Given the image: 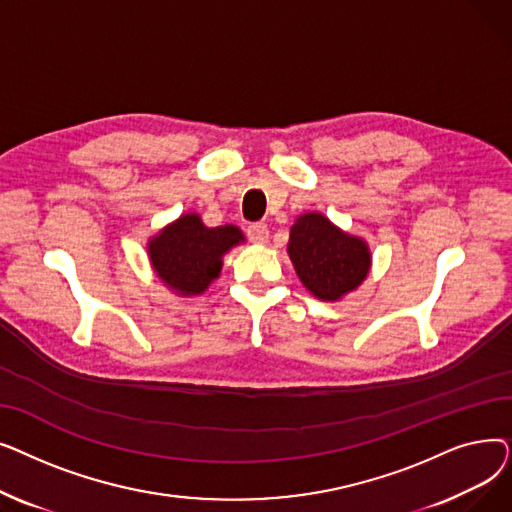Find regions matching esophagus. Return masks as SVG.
<instances>
[{"instance_id": "obj_1", "label": "esophagus", "mask_w": 512, "mask_h": 512, "mask_svg": "<svg viewBox=\"0 0 512 512\" xmlns=\"http://www.w3.org/2000/svg\"><path fill=\"white\" fill-rule=\"evenodd\" d=\"M247 234H249V240L255 242V245H265V242L270 240V228L265 224H251L247 228Z\"/></svg>"}]
</instances>
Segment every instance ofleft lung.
I'll list each match as a JSON object with an SVG mask.
<instances>
[{"label":"left lung","instance_id":"1","mask_svg":"<svg viewBox=\"0 0 512 512\" xmlns=\"http://www.w3.org/2000/svg\"><path fill=\"white\" fill-rule=\"evenodd\" d=\"M288 257L303 286L326 303L357 290L371 270L367 240L344 232L319 211H307L292 224Z\"/></svg>","mask_w":512,"mask_h":512}]
</instances>
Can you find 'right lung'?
Returning <instances> with one entry per match:
<instances>
[{"label": "right lung", "mask_w": 512, "mask_h": 512, "mask_svg": "<svg viewBox=\"0 0 512 512\" xmlns=\"http://www.w3.org/2000/svg\"><path fill=\"white\" fill-rule=\"evenodd\" d=\"M245 234L226 224L209 228L195 211L161 228L147 240V255L155 276L176 297H197L220 278L224 255L242 245Z\"/></svg>", "instance_id": "add662e5"}]
</instances>
